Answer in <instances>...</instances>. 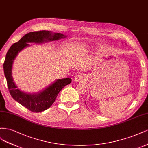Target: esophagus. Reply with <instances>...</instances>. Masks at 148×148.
Here are the masks:
<instances>
[{"instance_id": "1", "label": "esophagus", "mask_w": 148, "mask_h": 148, "mask_svg": "<svg viewBox=\"0 0 148 148\" xmlns=\"http://www.w3.org/2000/svg\"><path fill=\"white\" fill-rule=\"evenodd\" d=\"M84 79V77L82 76V75L77 74L75 76L74 80L75 82H82Z\"/></svg>"}]
</instances>
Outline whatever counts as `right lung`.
<instances>
[{
  "mask_svg": "<svg viewBox=\"0 0 148 148\" xmlns=\"http://www.w3.org/2000/svg\"><path fill=\"white\" fill-rule=\"evenodd\" d=\"M65 37L66 35L61 33H53L50 31L31 32L25 34L18 42L13 44L7 51L3 63V71L9 92L15 101L31 112H40L49 108L55 102L61 89L69 84L72 80L70 78L58 79L39 93H26L17 88L13 81L12 74L13 61L19 52L29 45L28 43L40 44L58 40Z\"/></svg>",
  "mask_w": 148,
  "mask_h": 148,
  "instance_id": "add662e5",
  "label": "right lung"
}]
</instances>
